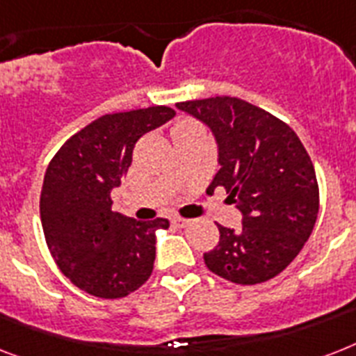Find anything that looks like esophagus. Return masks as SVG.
Masks as SVG:
<instances>
[{
    "label": "esophagus",
    "mask_w": 356,
    "mask_h": 356,
    "mask_svg": "<svg viewBox=\"0 0 356 356\" xmlns=\"http://www.w3.org/2000/svg\"><path fill=\"white\" fill-rule=\"evenodd\" d=\"M172 223L173 225H177V227H188V225H190V219H184V218H173L172 219Z\"/></svg>",
    "instance_id": "obj_1"
}]
</instances>
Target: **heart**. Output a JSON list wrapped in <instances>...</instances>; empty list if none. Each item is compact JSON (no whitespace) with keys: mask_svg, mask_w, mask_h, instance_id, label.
<instances>
[{"mask_svg":"<svg viewBox=\"0 0 356 356\" xmlns=\"http://www.w3.org/2000/svg\"><path fill=\"white\" fill-rule=\"evenodd\" d=\"M184 124H190V122H184ZM181 126H183V124H181Z\"/></svg>","mask_w":356,"mask_h":356,"instance_id":"heart-1","label":"heart"}]
</instances>
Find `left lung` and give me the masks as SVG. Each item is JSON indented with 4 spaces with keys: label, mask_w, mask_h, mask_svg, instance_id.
<instances>
[{
    "label": "left lung",
    "mask_w": 356,
    "mask_h": 356,
    "mask_svg": "<svg viewBox=\"0 0 356 356\" xmlns=\"http://www.w3.org/2000/svg\"><path fill=\"white\" fill-rule=\"evenodd\" d=\"M175 106L212 129L221 168L208 190L223 186L243 216L238 232L218 225V247L203 256L207 267L239 285L278 276L298 256L318 216V183L307 149L283 120L241 98Z\"/></svg>",
    "instance_id": "8db88e82"
}]
</instances>
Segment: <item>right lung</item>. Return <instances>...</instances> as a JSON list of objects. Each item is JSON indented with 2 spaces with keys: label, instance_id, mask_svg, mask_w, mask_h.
<instances>
[{
  "label": "right lung",
  "instance_id": "add662e5",
  "mask_svg": "<svg viewBox=\"0 0 356 356\" xmlns=\"http://www.w3.org/2000/svg\"><path fill=\"white\" fill-rule=\"evenodd\" d=\"M173 117L166 106L104 115L49 163L40 195L45 241L60 270L91 296L122 298L152 276L155 230L168 228V219L113 212L111 190L131 166L138 138Z\"/></svg>",
  "mask_w": 356,
  "mask_h": 356
}]
</instances>
